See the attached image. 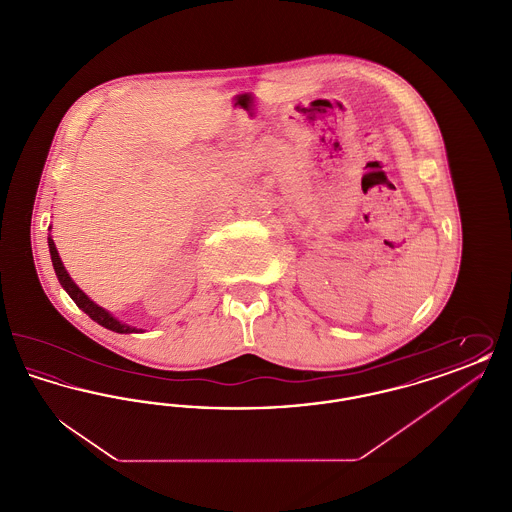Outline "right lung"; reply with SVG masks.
I'll list each match as a JSON object with an SVG mask.
<instances>
[{
  "instance_id": "obj_1",
  "label": "right lung",
  "mask_w": 512,
  "mask_h": 512,
  "mask_svg": "<svg viewBox=\"0 0 512 512\" xmlns=\"http://www.w3.org/2000/svg\"><path fill=\"white\" fill-rule=\"evenodd\" d=\"M49 245V255H51V263H53V268H55V274H57V280H59V284L63 286V290L71 295V299H73L74 303L88 315V317L92 318V320H96L98 324H101L103 328H107V330H113V332H119V334H132V332H142V330H138V328H134V326H128V324H124L121 320H117V318L113 317L109 311H105L103 307H99L96 305L86 293L82 292L76 284L73 282V278L69 276V272L65 270L63 267V263H61V257H59V253H57V247L53 244V240L48 238Z\"/></svg>"
}]
</instances>
